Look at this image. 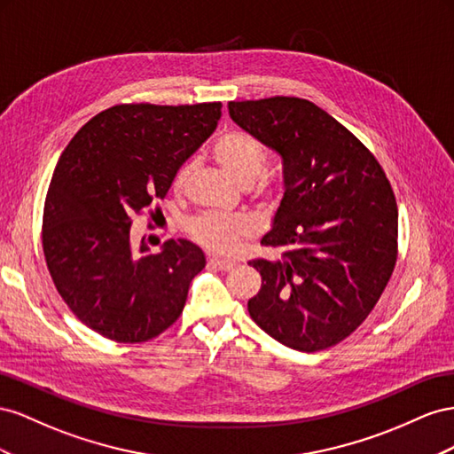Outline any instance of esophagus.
Returning <instances> with one entry per match:
<instances>
[{"label": "esophagus", "instance_id": "obj_1", "mask_svg": "<svg viewBox=\"0 0 454 454\" xmlns=\"http://www.w3.org/2000/svg\"><path fill=\"white\" fill-rule=\"evenodd\" d=\"M211 264L216 266L218 270H224V271H230L236 268V261H228V258H220V256H211L209 258Z\"/></svg>", "mask_w": 454, "mask_h": 454}]
</instances>
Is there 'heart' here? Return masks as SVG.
Returning <instances> with one entry per match:
<instances>
[{
    "instance_id": "heart-1",
    "label": "heart",
    "mask_w": 454,
    "mask_h": 454,
    "mask_svg": "<svg viewBox=\"0 0 454 454\" xmlns=\"http://www.w3.org/2000/svg\"><path fill=\"white\" fill-rule=\"evenodd\" d=\"M216 161L234 176L238 183L249 184L262 175L268 152L256 137L243 131H230L220 135L213 146ZM192 173V161L183 163L173 176V188L183 190ZM261 188H266V180L261 178ZM188 230L192 238L203 247L215 253H231L241 239L253 234L254 224L249 216L239 213H201L190 220Z\"/></svg>"
}]
</instances>
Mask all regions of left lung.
<instances>
[{
	"label": "left lung",
	"instance_id": "left-lung-1",
	"mask_svg": "<svg viewBox=\"0 0 454 454\" xmlns=\"http://www.w3.org/2000/svg\"><path fill=\"white\" fill-rule=\"evenodd\" d=\"M230 118L274 150L283 198L251 261L262 285L247 308L271 339L317 352L352 334L379 302L397 256V205L374 155L314 102H228Z\"/></svg>",
	"mask_w": 454,
	"mask_h": 454
}]
</instances>
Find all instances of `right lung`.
<instances>
[{
  "label": "right lung",
  "mask_w": 454,
  "mask_h": 454,
  "mask_svg": "<svg viewBox=\"0 0 454 454\" xmlns=\"http://www.w3.org/2000/svg\"><path fill=\"white\" fill-rule=\"evenodd\" d=\"M220 102L120 105L64 148L47 190L43 253L64 302L115 342H145L183 314L203 251L169 239L158 254L131 243L133 216L163 200L176 169L213 135Z\"/></svg>",
  "instance_id": "add662e5"
}]
</instances>
